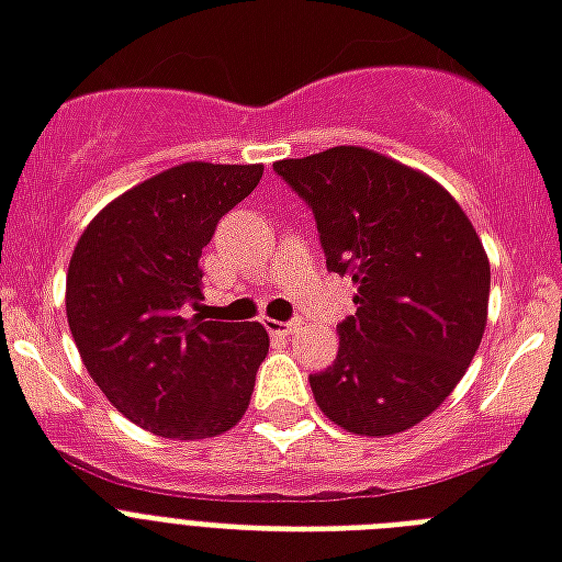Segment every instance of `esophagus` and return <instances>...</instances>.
<instances>
[{"label":"esophagus","mask_w":562,"mask_h":562,"mask_svg":"<svg viewBox=\"0 0 562 562\" xmlns=\"http://www.w3.org/2000/svg\"><path fill=\"white\" fill-rule=\"evenodd\" d=\"M267 330H269V334H293V330H299V322L267 319Z\"/></svg>","instance_id":"1"}]
</instances>
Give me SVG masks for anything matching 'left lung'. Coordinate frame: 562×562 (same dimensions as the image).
<instances>
[{
    "label": "left lung",
    "instance_id": "left-lung-1",
    "mask_svg": "<svg viewBox=\"0 0 562 562\" xmlns=\"http://www.w3.org/2000/svg\"><path fill=\"white\" fill-rule=\"evenodd\" d=\"M272 169L313 211L328 272L358 284L337 360L311 375L313 398L351 434L413 428L484 337L490 260L472 222L437 181L360 146Z\"/></svg>",
    "mask_w": 562,
    "mask_h": 562
}]
</instances>
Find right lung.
Segmentation results:
<instances>
[{"instance_id":"add662e5","label":"right lung","mask_w":562,"mask_h":562,"mask_svg":"<svg viewBox=\"0 0 562 562\" xmlns=\"http://www.w3.org/2000/svg\"><path fill=\"white\" fill-rule=\"evenodd\" d=\"M260 176V164L167 169L108 204L72 251L78 355L108 402L158 437H216L249 407L269 334L260 322L204 316L199 258Z\"/></svg>"}]
</instances>
